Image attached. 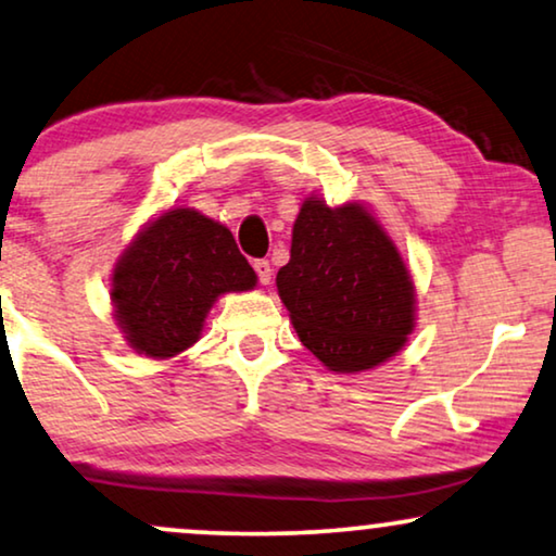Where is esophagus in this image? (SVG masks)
Here are the masks:
<instances>
[{"mask_svg": "<svg viewBox=\"0 0 556 556\" xmlns=\"http://www.w3.org/2000/svg\"><path fill=\"white\" fill-rule=\"evenodd\" d=\"M253 268H255V273H258V280L263 286H268L270 283V278H273V268H270V263L268 261H255L253 263Z\"/></svg>", "mask_w": 556, "mask_h": 556, "instance_id": "esophagus-1", "label": "esophagus"}]
</instances>
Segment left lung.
Returning <instances> with one entry per match:
<instances>
[{"label": "left lung", "instance_id": "left-lung-1", "mask_svg": "<svg viewBox=\"0 0 556 556\" xmlns=\"http://www.w3.org/2000/svg\"><path fill=\"white\" fill-rule=\"evenodd\" d=\"M276 286L301 343L328 371H371L416 328L412 270L358 200L338 207L318 195L303 200Z\"/></svg>", "mask_w": 556, "mask_h": 556}]
</instances>
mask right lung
Here are the masks:
<instances>
[{
	"mask_svg": "<svg viewBox=\"0 0 556 556\" xmlns=\"http://www.w3.org/2000/svg\"><path fill=\"white\" fill-rule=\"evenodd\" d=\"M110 280L127 345L163 361L198 341L220 295L253 291L258 276L225 225L180 205L142 225Z\"/></svg>",
	"mask_w": 556,
	"mask_h": 556,
	"instance_id": "obj_1",
	"label": "right lung"
}]
</instances>
